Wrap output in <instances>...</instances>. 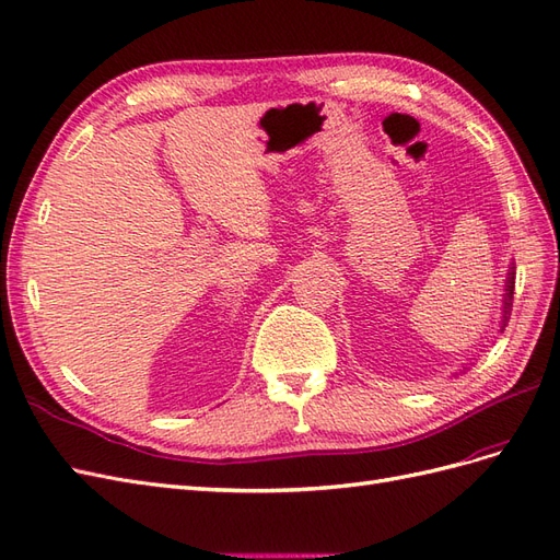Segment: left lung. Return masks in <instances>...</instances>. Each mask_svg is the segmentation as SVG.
<instances>
[{"instance_id": "1", "label": "left lung", "mask_w": 560, "mask_h": 560, "mask_svg": "<svg viewBox=\"0 0 560 560\" xmlns=\"http://www.w3.org/2000/svg\"><path fill=\"white\" fill-rule=\"evenodd\" d=\"M514 277H516V267L511 262L506 271V285H504V300H502V330L511 316V300H514Z\"/></svg>"}]
</instances>
